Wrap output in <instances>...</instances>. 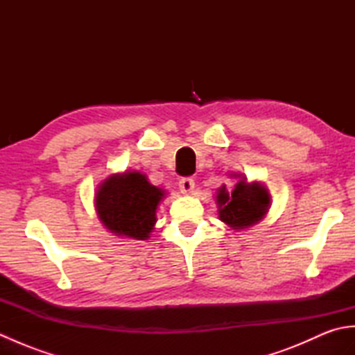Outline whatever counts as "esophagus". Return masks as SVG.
Masks as SVG:
<instances>
[{
  "mask_svg": "<svg viewBox=\"0 0 355 355\" xmlns=\"http://www.w3.org/2000/svg\"><path fill=\"white\" fill-rule=\"evenodd\" d=\"M180 191H182V193H184V195H189V193H192V191L195 189V182L192 178H189V177H186V178H182L180 180Z\"/></svg>",
  "mask_w": 355,
  "mask_h": 355,
  "instance_id": "34e87169",
  "label": "esophagus"
}]
</instances>
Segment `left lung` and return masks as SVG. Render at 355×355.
<instances>
[{"label":"left lung","mask_w":355,"mask_h":355,"mask_svg":"<svg viewBox=\"0 0 355 355\" xmlns=\"http://www.w3.org/2000/svg\"><path fill=\"white\" fill-rule=\"evenodd\" d=\"M238 182L232 191L223 184L216 191V206L220 220L232 230L250 229L262 221L268 214L271 197L261 182H248L243 173H232Z\"/></svg>","instance_id":"1"}]
</instances>
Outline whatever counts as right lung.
I'll list each match as a JSON object with an SVG mask.
<instances>
[{"mask_svg": "<svg viewBox=\"0 0 355 355\" xmlns=\"http://www.w3.org/2000/svg\"><path fill=\"white\" fill-rule=\"evenodd\" d=\"M166 191L148 182L140 171L111 173L97 186L94 207L101 223L119 238L146 241L157 223Z\"/></svg>", "mask_w": 355, "mask_h": 355, "instance_id": "obj_1", "label": "right lung"}]
</instances>
